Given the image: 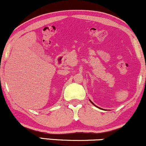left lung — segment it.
I'll return each instance as SVG.
<instances>
[{"label":"left lung","instance_id":"left-lung-1","mask_svg":"<svg viewBox=\"0 0 146 146\" xmlns=\"http://www.w3.org/2000/svg\"><path fill=\"white\" fill-rule=\"evenodd\" d=\"M90 102H91V103H92V104H93V102H92L91 101H90ZM94 105H95V104H94Z\"/></svg>","mask_w":146,"mask_h":146}]
</instances>
